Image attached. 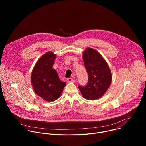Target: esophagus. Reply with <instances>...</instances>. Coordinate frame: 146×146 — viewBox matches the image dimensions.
<instances>
[{"label": "esophagus", "mask_w": 146, "mask_h": 146, "mask_svg": "<svg viewBox=\"0 0 146 146\" xmlns=\"http://www.w3.org/2000/svg\"><path fill=\"white\" fill-rule=\"evenodd\" d=\"M67 81H68V82H75L74 79L73 78H68L67 79Z\"/></svg>", "instance_id": "34e87169"}]
</instances>
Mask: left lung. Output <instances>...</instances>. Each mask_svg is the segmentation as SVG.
Wrapping results in <instances>:
<instances>
[{"label": "left lung", "mask_w": 146, "mask_h": 146, "mask_svg": "<svg viewBox=\"0 0 146 146\" xmlns=\"http://www.w3.org/2000/svg\"><path fill=\"white\" fill-rule=\"evenodd\" d=\"M82 58L88 79L86 86L80 85L78 88L84 98L95 100L101 97L110 87L111 73L105 60L94 49L87 48Z\"/></svg>", "instance_id": "1"}]
</instances>
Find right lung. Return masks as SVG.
<instances>
[{"instance_id": "add662e5", "label": "right lung", "mask_w": 146, "mask_h": 146, "mask_svg": "<svg viewBox=\"0 0 146 146\" xmlns=\"http://www.w3.org/2000/svg\"><path fill=\"white\" fill-rule=\"evenodd\" d=\"M56 55L48 52L41 56L35 65L31 81L35 93L44 100L52 102L60 95L66 83L59 80L56 71L52 69Z\"/></svg>"}]
</instances>
